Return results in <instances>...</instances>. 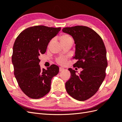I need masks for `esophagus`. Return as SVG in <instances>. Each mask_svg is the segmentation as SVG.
Returning a JSON list of instances; mask_svg holds the SVG:
<instances>
[{
  "label": "esophagus",
  "instance_id": "esophagus-1",
  "mask_svg": "<svg viewBox=\"0 0 122 122\" xmlns=\"http://www.w3.org/2000/svg\"><path fill=\"white\" fill-rule=\"evenodd\" d=\"M63 70H64V68H62V67H60V68H59V71L60 72H62V71H63Z\"/></svg>",
  "mask_w": 122,
  "mask_h": 122
}]
</instances>
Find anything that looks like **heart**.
Masks as SVG:
<instances>
[{"instance_id": "1", "label": "heart", "mask_w": 122, "mask_h": 122, "mask_svg": "<svg viewBox=\"0 0 122 122\" xmlns=\"http://www.w3.org/2000/svg\"><path fill=\"white\" fill-rule=\"evenodd\" d=\"M59 39L62 45H63V44L68 42L70 41H72V38L68 34H66V33H63V34H61L60 36ZM53 40L52 39L50 41V42H49L48 45L49 47L51 46L52 43L53 42ZM66 61H67V59L66 58V57L60 58L56 60L57 63L59 64H60V65H65L66 63Z\"/></svg>"}]
</instances>
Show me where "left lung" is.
Returning <instances> with one entry per match:
<instances>
[{"label": "left lung", "mask_w": 122, "mask_h": 122, "mask_svg": "<svg viewBox=\"0 0 122 122\" xmlns=\"http://www.w3.org/2000/svg\"><path fill=\"white\" fill-rule=\"evenodd\" d=\"M63 32L73 37L76 44L74 67L82 68L79 74L71 68V77L66 83L68 94L74 99L83 101L93 97L106 76L107 66V50L102 39L86 26L76 25L63 28Z\"/></svg>", "instance_id": "8db88e82"}]
</instances>
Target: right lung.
<instances>
[{
    "label": "right lung",
    "instance_id": "right-lung-1",
    "mask_svg": "<svg viewBox=\"0 0 122 122\" xmlns=\"http://www.w3.org/2000/svg\"><path fill=\"white\" fill-rule=\"evenodd\" d=\"M60 30V27L35 25L22 31L15 40L12 55L14 75L28 97L38 99L50 91L51 79L59 73V67L52 64L42 70L39 56L46 52L48 43Z\"/></svg>",
    "mask_w": 122,
    "mask_h": 122
}]
</instances>
